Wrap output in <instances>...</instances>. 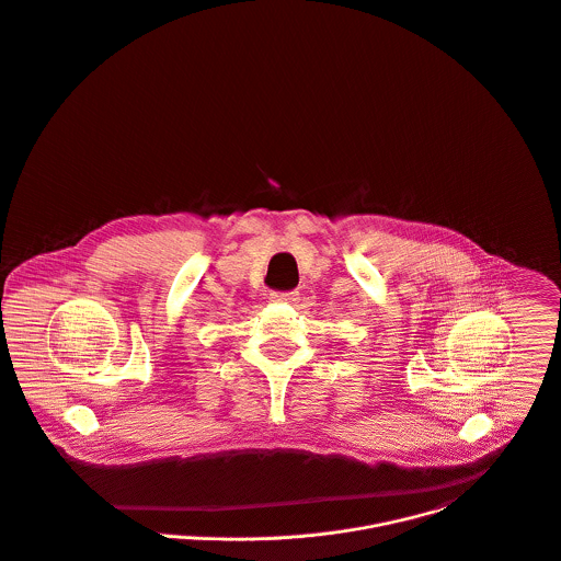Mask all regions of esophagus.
Here are the masks:
<instances>
[{"mask_svg": "<svg viewBox=\"0 0 561 561\" xmlns=\"http://www.w3.org/2000/svg\"><path fill=\"white\" fill-rule=\"evenodd\" d=\"M271 301H275V304H295V301H299V293H273Z\"/></svg>", "mask_w": 561, "mask_h": 561, "instance_id": "obj_1", "label": "esophagus"}]
</instances>
